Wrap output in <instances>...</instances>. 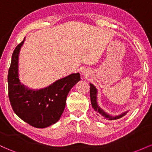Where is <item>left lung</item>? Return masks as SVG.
<instances>
[{
	"instance_id": "1",
	"label": "left lung",
	"mask_w": 152,
	"mask_h": 152,
	"mask_svg": "<svg viewBox=\"0 0 152 152\" xmlns=\"http://www.w3.org/2000/svg\"><path fill=\"white\" fill-rule=\"evenodd\" d=\"M90 96L92 108L96 112L97 115H98L99 117L102 118L106 120H116L123 117L126 114L127 111H125V112L122 113L121 114L118 115V116H111V115L105 112L102 108H100L98 103H97V89L92 83H90Z\"/></svg>"
}]
</instances>
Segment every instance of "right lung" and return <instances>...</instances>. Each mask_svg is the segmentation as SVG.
<instances>
[{
	"instance_id": "add662e5",
	"label": "right lung",
	"mask_w": 152,
	"mask_h": 152,
	"mask_svg": "<svg viewBox=\"0 0 152 152\" xmlns=\"http://www.w3.org/2000/svg\"><path fill=\"white\" fill-rule=\"evenodd\" d=\"M25 38L15 48L8 70V96L13 110L23 121L36 128H46L60 119L66 98L73 86L81 80L79 73L57 80L38 90L30 89L20 83L18 56Z\"/></svg>"
}]
</instances>
